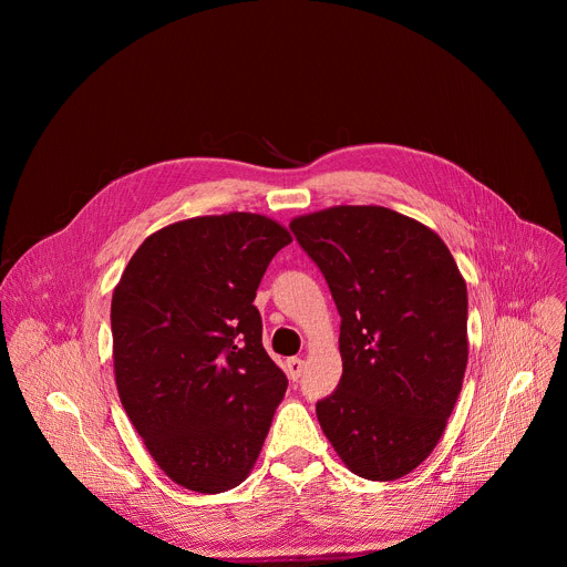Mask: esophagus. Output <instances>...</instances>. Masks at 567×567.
Listing matches in <instances>:
<instances>
[{"label": "esophagus", "instance_id": "1", "mask_svg": "<svg viewBox=\"0 0 567 567\" xmlns=\"http://www.w3.org/2000/svg\"><path fill=\"white\" fill-rule=\"evenodd\" d=\"M287 377L291 379V381H298L300 377H302V372H305V361L302 359H298V357H293V359H287Z\"/></svg>", "mask_w": 567, "mask_h": 567}]
</instances>
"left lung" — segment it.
I'll use <instances>...</instances> for the list:
<instances>
[{
  "label": "left lung",
  "instance_id": "obj_1",
  "mask_svg": "<svg viewBox=\"0 0 567 567\" xmlns=\"http://www.w3.org/2000/svg\"><path fill=\"white\" fill-rule=\"evenodd\" d=\"M289 226L341 313L343 377L316 403L318 424L359 477L409 475L462 390L466 282L433 228L383 206H332Z\"/></svg>",
  "mask_w": 567,
  "mask_h": 567
}]
</instances>
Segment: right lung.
I'll list each match as a JSON object with an SVG mask.
<instances>
[{
	"label": "right lung",
	"instance_id": "right-lung-1",
	"mask_svg": "<svg viewBox=\"0 0 567 567\" xmlns=\"http://www.w3.org/2000/svg\"><path fill=\"white\" fill-rule=\"evenodd\" d=\"M289 230L258 213L204 215L145 237L112 296L114 379L173 482L221 494L256 466L285 372L262 348L258 285Z\"/></svg>",
	"mask_w": 567,
	"mask_h": 567
}]
</instances>
